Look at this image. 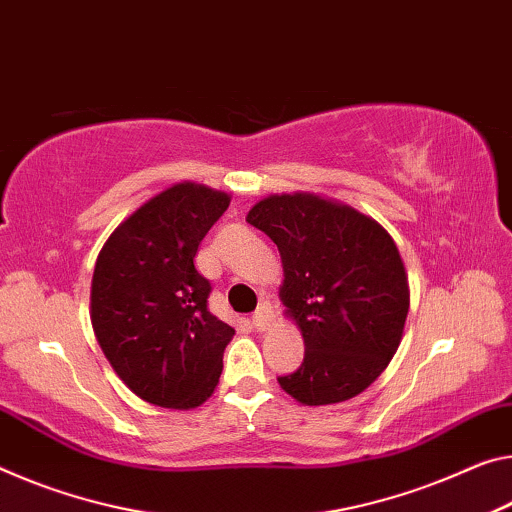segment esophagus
I'll use <instances>...</instances> for the list:
<instances>
[{"instance_id": "esophagus-1", "label": "esophagus", "mask_w": 512, "mask_h": 512, "mask_svg": "<svg viewBox=\"0 0 512 512\" xmlns=\"http://www.w3.org/2000/svg\"><path fill=\"white\" fill-rule=\"evenodd\" d=\"M273 321V310H271V305L269 303H262L255 310V314H253V326L257 328V330H264L266 326H269V323Z\"/></svg>"}]
</instances>
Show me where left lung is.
<instances>
[{
    "label": "left lung",
    "instance_id": "obj_1",
    "mask_svg": "<svg viewBox=\"0 0 512 512\" xmlns=\"http://www.w3.org/2000/svg\"><path fill=\"white\" fill-rule=\"evenodd\" d=\"M246 221L280 250V298L305 342L303 364L280 387L303 405L358 396L394 358L408 316L394 239L358 209L314 193L259 200Z\"/></svg>",
    "mask_w": 512,
    "mask_h": 512
}]
</instances>
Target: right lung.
Masks as SVG:
<instances>
[{"mask_svg":"<svg viewBox=\"0 0 512 512\" xmlns=\"http://www.w3.org/2000/svg\"><path fill=\"white\" fill-rule=\"evenodd\" d=\"M230 196L182 182L120 223L97 257L91 321L102 353L136 396L189 410L212 396L234 328L209 312L193 257Z\"/></svg>","mask_w":512,"mask_h":512,"instance_id":"right-lung-1","label":"right lung"}]
</instances>
